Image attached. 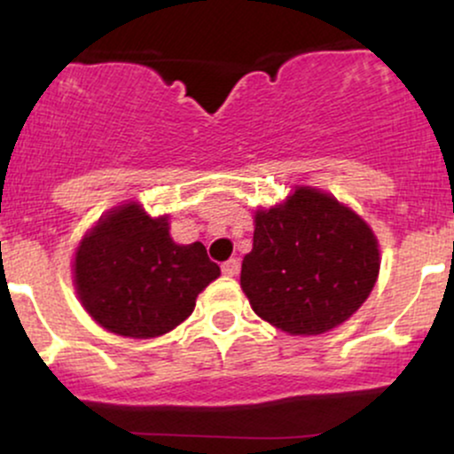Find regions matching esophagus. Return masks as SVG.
<instances>
[{
  "mask_svg": "<svg viewBox=\"0 0 454 454\" xmlns=\"http://www.w3.org/2000/svg\"><path fill=\"white\" fill-rule=\"evenodd\" d=\"M222 273L228 275V278H234V275L239 273V260L237 258L226 260V262L222 264Z\"/></svg>",
  "mask_w": 454,
  "mask_h": 454,
  "instance_id": "esophagus-1",
  "label": "esophagus"
}]
</instances>
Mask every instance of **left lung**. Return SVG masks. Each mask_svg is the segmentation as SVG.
<instances>
[{"label":"left lung","instance_id":"left-lung-1","mask_svg":"<svg viewBox=\"0 0 454 454\" xmlns=\"http://www.w3.org/2000/svg\"><path fill=\"white\" fill-rule=\"evenodd\" d=\"M378 270L367 223L333 196L296 187L281 207L256 213L241 288L262 320L290 335H317L364 303Z\"/></svg>","mask_w":454,"mask_h":454}]
</instances>
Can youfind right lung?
<instances>
[{
    "instance_id": "1",
    "label": "right lung",
    "mask_w": 454,
    "mask_h": 454,
    "mask_svg": "<svg viewBox=\"0 0 454 454\" xmlns=\"http://www.w3.org/2000/svg\"><path fill=\"white\" fill-rule=\"evenodd\" d=\"M217 278L220 267L205 245H176L168 220H153L138 205L98 222L74 260L76 293L85 309L98 325L134 340L173 331Z\"/></svg>"
}]
</instances>
